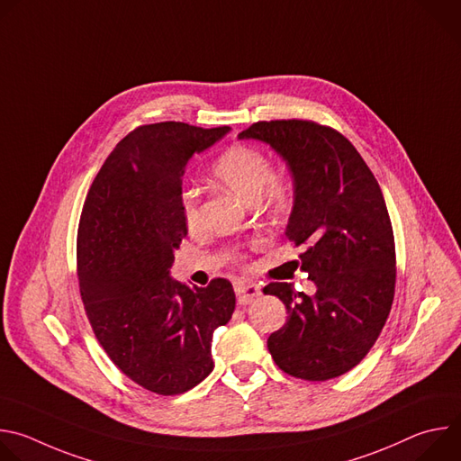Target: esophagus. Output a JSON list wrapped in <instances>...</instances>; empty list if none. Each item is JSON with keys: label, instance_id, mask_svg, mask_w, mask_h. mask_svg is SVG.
Here are the masks:
<instances>
[{"label": "esophagus", "instance_id": "esophagus-1", "mask_svg": "<svg viewBox=\"0 0 461 461\" xmlns=\"http://www.w3.org/2000/svg\"><path fill=\"white\" fill-rule=\"evenodd\" d=\"M235 294H237L239 304H249L253 299H257L260 295V290L255 283L239 281V283H235Z\"/></svg>", "mask_w": 461, "mask_h": 461}]
</instances>
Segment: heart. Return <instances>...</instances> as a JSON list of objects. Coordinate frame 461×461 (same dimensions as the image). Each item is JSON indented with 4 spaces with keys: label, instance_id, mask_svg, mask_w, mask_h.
Wrapping results in <instances>:
<instances>
[{
    "label": "heart",
    "instance_id": "1",
    "mask_svg": "<svg viewBox=\"0 0 461 461\" xmlns=\"http://www.w3.org/2000/svg\"><path fill=\"white\" fill-rule=\"evenodd\" d=\"M212 176L235 193L244 203H262L270 213H285L292 201L288 184L272 173L270 158L260 149L246 144L228 148L212 166ZM180 212L189 231L201 226L199 191L182 187Z\"/></svg>",
    "mask_w": 461,
    "mask_h": 461
}]
</instances>
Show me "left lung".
I'll use <instances>...</instances> for the list:
<instances>
[{"label": "left lung", "mask_w": 461, "mask_h": 461, "mask_svg": "<svg viewBox=\"0 0 461 461\" xmlns=\"http://www.w3.org/2000/svg\"><path fill=\"white\" fill-rule=\"evenodd\" d=\"M239 139L270 144L290 166L295 204L286 235L301 253L313 295L270 283L288 321L268 338L288 375L326 381L370 352L396 290V244L381 187L339 131L312 120H262Z\"/></svg>", "instance_id": "left-lung-1"}]
</instances>
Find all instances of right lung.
<instances>
[{"label":"right lung","instance_id":"1","mask_svg":"<svg viewBox=\"0 0 461 461\" xmlns=\"http://www.w3.org/2000/svg\"><path fill=\"white\" fill-rule=\"evenodd\" d=\"M228 131L184 122L133 129L100 167L82 208L77 272L86 315L109 359L160 396L210 375L213 330L235 310L228 279L204 288L169 279L173 251L187 235L185 166Z\"/></svg>","mask_w":461,"mask_h":461}]
</instances>
